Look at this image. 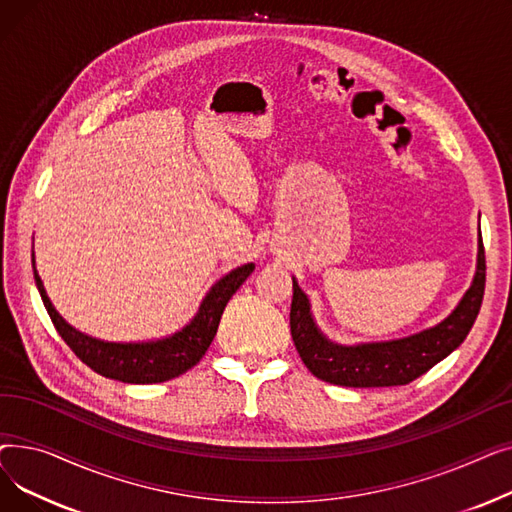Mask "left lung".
I'll return each instance as SVG.
<instances>
[{
  "instance_id": "obj_1",
  "label": "left lung",
  "mask_w": 512,
  "mask_h": 512,
  "mask_svg": "<svg viewBox=\"0 0 512 512\" xmlns=\"http://www.w3.org/2000/svg\"><path fill=\"white\" fill-rule=\"evenodd\" d=\"M486 288V255L479 232L475 276L463 299L440 324L417 334L361 344L330 340L315 324L311 301L292 278L290 334L294 346L315 378L348 388L405 386L459 348L475 324Z\"/></svg>"
}]
</instances>
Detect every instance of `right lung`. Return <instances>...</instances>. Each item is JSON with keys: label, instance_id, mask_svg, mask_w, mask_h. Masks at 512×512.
Returning <instances> with one entry per match:
<instances>
[{"label": "right lung", "instance_id": "add662e5", "mask_svg": "<svg viewBox=\"0 0 512 512\" xmlns=\"http://www.w3.org/2000/svg\"><path fill=\"white\" fill-rule=\"evenodd\" d=\"M253 270L255 263H245L220 278L203 297L195 317L182 330L166 338L147 342H107L76 330L51 305L45 286L37 274L33 251L35 284L58 334L85 365L103 375V378L124 384L168 382L197 365L207 353L215 332H218L222 313L232 299V294L253 274Z\"/></svg>", "mask_w": 512, "mask_h": 512}]
</instances>
